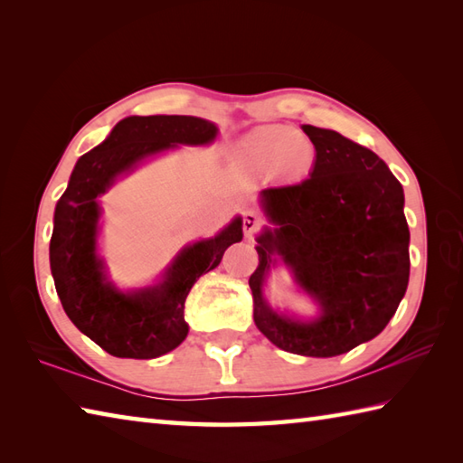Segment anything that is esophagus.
<instances>
[{"mask_svg": "<svg viewBox=\"0 0 463 463\" xmlns=\"http://www.w3.org/2000/svg\"><path fill=\"white\" fill-rule=\"evenodd\" d=\"M260 222L262 221H260V216L257 213H252V211L244 213V216H242V231H244V234H247L249 239H252L254 232L260 229Z\"/></svg>", "mask_w": 463, "mask_h": 463, "instance_id": "esophagus-1", "label": "esophagus"}]
</instances>
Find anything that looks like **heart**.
Wrapping results in <instances>:
<instances>
[{
    "instance_id": "heart-1",
    "label": "heart",
    "mask_w": 463,
    "mask_h": 463,
    "mask_svg": "<svg viewBox=\"0 0 463 463\" xmlns=\"http://www.w3.org/2000/svg\"><path fill=\"white\" fill-rule=\"evenodd\" d=\"M242 155L250 166L262 173L280 171L292 179L304 176L317 161L310 139L287 125L260 127L244 137Z\"/></svg>"
}]
</instances>
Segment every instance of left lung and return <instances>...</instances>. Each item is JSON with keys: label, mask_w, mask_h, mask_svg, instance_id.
Wrapping results in <instances>:
<instances>
[{"label": "left lung", "mask_w": 463, "mask_h": 463, "mask_svg": "<svg viewBox=\"0 0 463 463\" xmlns=\"http://www.w3.org/2000/svg\"><path fill=\"white\" fill-rule=\"evenodd\" d=\"M317 149L308 179L269 186L262 209L274 229L259 241V267L249 284L254 324L274 346L330 358L386 328L410 279V231L404 191L380 156L346 137L304 125ZM277 251L323 307L317 323L272 313L261 282Z\"/></svg>", "instance_id": "obj_1"}]
</instances>
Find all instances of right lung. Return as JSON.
<instances>
[{
	"label": "right lung",
	"mask_w": 463,
	"mask_h": 463,
	"mask_svg": "<svg viewBox=\"0 0 463 463\" xmlns=\"http://www.w3.org/2000/svg\"><path fill=\"white\" fill-rule=\"evenodd\" d=\"M216 127L199 117H127L107 139L77 161L67 191L55 206L49 262L63 310L85 336L117 358L163 356L186 338L184 300L201 274L219 267L224 250L242 239L234 219L219 237L184 249L159 287L123 294L105 280L95 239L99 204L117 175L171 146L204 145Z\"/></svg>",
	"instance_id": "1"
}]
</instances>
